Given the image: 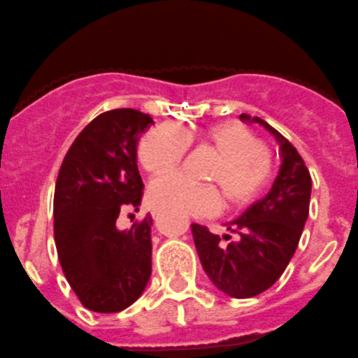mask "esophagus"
Segmentation results:
<instances>
[{
    "instance_id": "34e87169",
    "label": "esophagus",
    "mask_w": 358,
    "mask_h": 358,
    "mask_svg": "<svg viewBox=\"0 0 358 358\" xmlns=\"http://www.w3.org/2000/svg\"><path fill=\"white\" fill-rule=\"evenodd\" d=\"M157 217H159V213H157V212H153V219H157Z\"/></svg>"
}]
</instances>
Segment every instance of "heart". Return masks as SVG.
Returning <instances> with one entry per match:
<instances>
[{
    "label": "heart",
    "instance_id": "1",
    "mask_svg": "<svg viewBox=\"0 0 358 358\" xmlns=\"http://www.w3.org/2000/svg\"><path fill=\"white\" fill-rule=\"evenodd\" d=\"M201 139L219 155L208 171L210 182L198 183L180 173L159 176L150 183V203L157 210L176 215H213L222 206V194L233 208L255 201L272 176V162L258 138L240 123L224 122L206 127L199 134L183 132L175 123H160L143 136L139 160L150 173L176 168L189 150V143Z\"/></svg>",
    "mask_w": 358,
    "mask_h": 358
}]
</instances>
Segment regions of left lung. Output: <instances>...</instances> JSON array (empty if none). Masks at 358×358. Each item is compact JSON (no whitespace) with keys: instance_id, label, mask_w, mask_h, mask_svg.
Instances as JSON below:
<instances>
[{"instance_id":"obj_1","label":"left lung","mask_w":358,"mask_h":358,"mask_svg":"<svg viewBox=\"0 0 358 358\" xmlns=\"http://www.w3.org/2000/svg\"><path fill=\"white\" fill-rule=\"evenodd\" d=\"M242 122L265 127L280 146V168L272 189L235 220L229 235H213L192 224L198 256L213 285L235 299H250L282 275L302 236L310 201V175L295 146L258 116L240 115Z\"/></svg>"}]
</instances>
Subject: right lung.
<instances>
[{
  "instance_id": "obj_1",
  "label": "right lung",
  "mask_w": 358,
  "mask_h": 358,
  "mask_svg": "<svg viewBox=\"0 0 358 358\" xmlns=\"http://www.w3.org/2000/svg\"><path fill=\"white\" fill-rule=\"evenodd\" d=\"M153 123L136 109L96 116L66 152L55 189V242L59 265L83 306L120 313L152 275V217L118 229L120 213L141 205L139 136Z\"/></svg>"
}]
</instances>
